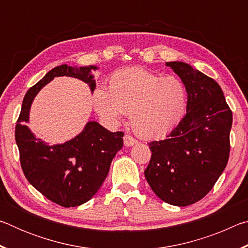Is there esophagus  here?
<instances>
[{
	"label": "esophagus",
	"mask_w": 248,
	"mask_h": 248,
	"mask_svg": "<svg viewBox=\"0 0 248 248\" xmlns=\"http://www.w3.org/2000/svg\"><path fill=\"white\" fill-rule=\"evenodd\" d=\"M137 140L132 138L131 136H129V134H125L124 137V143L125 146H132L134 144H137Z\"/></svg>",
	"instance_id": "obj_1"
}]
</instances>
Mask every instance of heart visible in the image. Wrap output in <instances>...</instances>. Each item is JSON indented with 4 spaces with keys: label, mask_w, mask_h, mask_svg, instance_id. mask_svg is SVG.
I'll return each mask as SVG.
<instances>
[{
    "label": "heart",
    "mask_w": 248,
    "mask_h": 248,
    "mask_svg": "<svg viewBox=\"0 0 248 248\" xmlns=\"http://www.w3.org/2000/svg\"><path fill=\"white\" fill-rule=\"evenodd\" d=\"M187 89L182 79L164 77L143 68L116 71L109 78V91L94 92V106L99 116L117 124L130 114L139 136L163 137L180 124L187 110Z\"/></svg>",
    "instance_id": "1"
}]
</instances>
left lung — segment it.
I'll return each mask as SVG.
<instances>
[{"mask_svg":"<svg viewBox=\"0 0 248 248\" xmlns=\"http://www.w3.org/2000/svg\"><path fill=\"white\" fill-rule=\"evenodd\" d=\"M165 64L186 85L187 114L167 139L150 142L144 175L159 199L186 207L202 199L223 173L233 117L215 79L185 62Z\"/></svg>","mask_w":248,"mask_h":248,"instance_id":"1","label":"left lung"}]
</instances>
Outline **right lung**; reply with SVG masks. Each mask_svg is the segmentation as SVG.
Returning <instances> with one entry per match:
<instances>
[{
	"label": "right lung",
	"mask_w": 248,
	"mask_h": 248,
	"mask_svg": "<svg viewBox=\"0 0 248 248\" xmlns=\"http://www.w3.org/2000/svg\"><path fill=\"white\" fill-rule=\"evenodd\" d=\"M97 69L96 65L62 64L50 70L25 95L15 127L25 177L46 198L64 208L78 207L95 196L107 177L112 158L123 148L124 133L110 132L97 121H89L73 139L50 145L37 139L28 128L29 112L37 94L54 78H78L93 93L96 82L92 71Z\"/></svg>",
	"instance_id": "1"
}]
</instances>
